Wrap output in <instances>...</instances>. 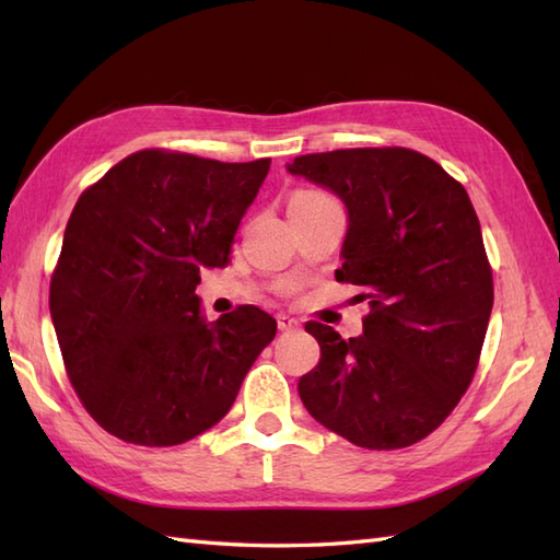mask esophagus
I'll use <instances>...</instances> for the list:
<instances>
[{
	"mask_svg": "<svg viewBox=\"0 0 560 560\" xmlns=\"http://www.w3.org/2000/svg\"><path fill=\"white\" fill-rule=\"evenodd\" d=\"M277 325H279V329L281 331H293V329H299L301 327V323L295 317H291V315H277Z\"/></svg>",
	"mask_w": 560,
	"mask_h": 560,
	"instance_id": "esophagus-1",
	"label": "esophagus"
}]
</instances>
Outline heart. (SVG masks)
Wrapping results in <instances>:
<instances>
[{
	"label": "heart",
	"mask_w": 560,
	"mask_h": 560,
	"mask_svg": "<svg viewBox=\"0 0 560 560\" xmlns=\"http://www.w3.org/2000/svg\"><path fill=\"white\" fill-rule=\"evenodd\" d=\"M299 195H317V192H299ZM299 195H295V197H299Z\"/></svg>",
	"instance_id": "obj_1"
}]
</instances>
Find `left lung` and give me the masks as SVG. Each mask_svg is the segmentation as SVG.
Here are the masks:
<instances>
[{"label":"left lung","mask_w":560,"mask_h":560,"mask_svg":"<svg viewBox=\"0 0 560 560\" xmlns=\"http://www.w3.org/2000/svg\"><path fill=\"white\" fill-rule=\"evenodd\" d=\"M347 207L343 265L371 315L341 339L307 323L319 363L299 380L317 423L368 450L433 433L477 371L493 279L467 189L411 149H341L287 163Z\"/></svg>","instance_id":"8db88e82"}]
</instances>
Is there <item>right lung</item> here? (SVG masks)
Returning a JSON list of instances; mask_svg holds the SVG:
<instances>
[{
	"mask_svg": "<svg viewBox=\"0 0 560 560\" xmlns=\"http://www.w3.org/2000/svg\"><path fill=\"white\" fill-rule=\"evenodd\" d=\"M271 159L137 151L71 211L50 315L71 385L125 443L180 445L217 425L277 319L255 305L209 323L197 283L225 267Z\"/></svg>",
	"mask_w": 560,
	"mask_h": 560,
	"instance_id": "obj_1",
	"label": "right lung"
}]
</instances>
